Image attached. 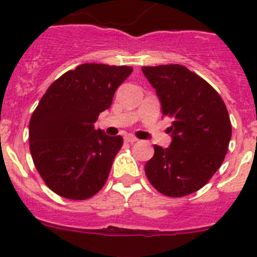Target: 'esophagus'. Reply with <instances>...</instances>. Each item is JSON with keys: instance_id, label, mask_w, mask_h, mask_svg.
I'll return each instance as SVG.
<instances>
[{"instance_id": "obj_1", "label": "esophagus", "mask_w": 257, "mask_h": 257, "mask_svg": "<svg viewBox=\"0 0 257 257\" xmlns=\"http://www.w3.org/2000/svg\"><path fill=\"white\" fill-rule=\"evenodd\" d=\"M124 142L130 143V144H134V143L138 142V139H136L135 136H133V135H127L126 138H124Z\"/></svg>"}]
</instances>
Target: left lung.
I'll return each mask as SVG.
<instances>
[{
  "label": "left lung",
  "mask_w": 257,
  "mask_h": 257,
  "mask_svg": "<svg viewBox=\"0 0 257 257\" xmlns=\"http://www.w3.org/2000/svg\"><path fill=\"white\" fill-rule=\"evenodd\" d=\"M160 99L162 114L171 118L169 148L154 145L145 175L169 197L197 192L220 169L228 152L231 124L216 90L180 64L143 67Z\"/></svg>",
  "instance_id": "obj_1"
}]
</instances>
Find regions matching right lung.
Instances as JSON below:
<instances>
[{
  "label": "right lung",
  "mask_w": 257,
  "mask_h": 257,
  "mask_svg": "<svg viewBox=\"0 0 257 257\" xmlns=\"http://www.w3.org/2000/svg\"><path fill=\"white\" fill-rule=\"evenodd\" d=\"M131 67L85 63L47 88L29 122V149L47 187L68 199H87L105 184L122 136L95 130Z\"/></svg>",
  "instance_id": "1"
}]
</instances>
